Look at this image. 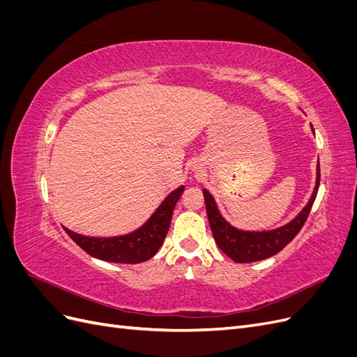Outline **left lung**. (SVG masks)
<instances>
[{
	"label": "left lung",
	"instance_id": "left-lung-1",
	"mask_svg": "<svg viewBox=\"0 0 357 357\" xmlns=\"http://www.w3.org/2000/svg\"><path fill=\"white\" fill-rule=\"evenodd\" d=\"M312 131H314V128H312ZM319 185L320 165H317V181L314 192H312L305 208L302 210L290 223L282 226V228L278 229L265 232H245L232 228V226L228 222H225V219L219 214V210L215 207L213 197L207 190H202L205 208H207L210 228L215 244L219 245V248L226 256H229L236 264H250L264 261V259H268L277 255L278 252H282L283 248L298 235V232L302 229V226L305 225L312 204H314V199L317 197Z\"/></svg>",
	"mask_w": 357,
	"mask_h": 357
}]
</instances>
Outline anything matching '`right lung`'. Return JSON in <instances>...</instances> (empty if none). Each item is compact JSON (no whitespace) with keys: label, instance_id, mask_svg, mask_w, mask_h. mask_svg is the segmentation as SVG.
Segmentation results:
<instances>
[{"label":"right lung","instance_id":"obj_1","mask_svg":"<svg viewBox=\"0 0 357 357\" xmlns=\"http://www.w3.org/2000/svg\"><path fill=\"white\" fill-rule=\"evenodd\" d=\"M185 186L176 189L167 197V199L159 205V208L152 214L142 228L123 236L114 238H93V236H83L66 228L70 238L83 250L101 261L116 264H139L153 257L159 247L164 243L169 229L172 211Z\"/></svg>","mask_w":357,"mask_h":357}]
</instances>
